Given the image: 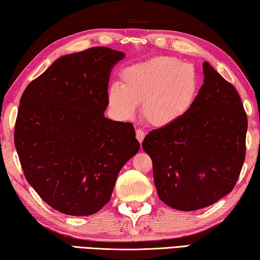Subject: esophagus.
Here are the masks:
<instances>
[{
    "mask_svg": "<svg viewBox=\"0 0 260 260\" xmlns=\"http://www.w3.org/2000/svg\"><path fill=\"white\" fill-rule=\"evenodd\" d=\"M144 137H145V133L142 129H137L136 130V138L138 139V142L142 144L143 140H144Z\"/></svg>",
    "mask_w": 260,
    "mask_h": 260,
    "instance_id": "1",
    "label": "esophagus"
}]
</instances>
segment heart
<instances>
[{
    "mask_svg": "<svg viewBox=\"0 0 260 260\" xmlns=\"http://www.w3.org/2000/svg\"><path fill=\"white\" fill-rule=\"evenodd\" d=\"M197 88L198 77L192 66L173 56H158L123 69L121 84L109 87L108 104L123 121L133 120L142 104L147 123L166 126L188 112Z\"/></svg>",
    "mask_w": 260,
    "mask_h": 260,
    "instance_id": "obj_1",
    "label": "heart"
}]
</instances>
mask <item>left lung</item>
<instances>
[{
    "mask_svg": "<svg viewBox=\"0 0 260 260\" xmlns=\"http://www.w3.org/2000/svg\"><path fill=\"white\" fill-rule=\"evenodd\" d=\"M204 84L183 116L143 140L159 198L196 211L234 189L245 159L248 118L236 88L207 62Z\"/></svg>",
    "mask_w": 260,
    "mask_h": 260,
    "instance_id": "1",
    "label": "left lung"
}]
</instances>
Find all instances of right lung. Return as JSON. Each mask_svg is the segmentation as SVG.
I'll return each mask as SVG.
<instances>
[{
    "label": "right lung",
    "instance_id": "add662e5",
    "mask_svg": "<svg viewBox=\"0 0 260 260\" xmlns=\"http://www.w3.org/2000/svg\"><path fill=\"white\" fill-rule=\"evenodd\" d=\"M124 54L92 47L56 59L25 88L15 124L24 175L54 210L91 215L139 150L133 123L105 117L109 74Z\"/></svg>",
    "mask_w": 260,
    "mask_h": 260
}]
</instances>
